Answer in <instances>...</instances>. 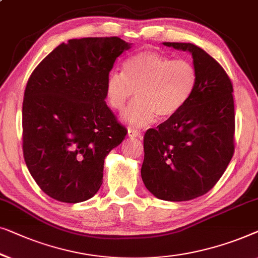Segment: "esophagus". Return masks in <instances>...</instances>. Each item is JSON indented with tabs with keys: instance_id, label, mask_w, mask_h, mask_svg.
I'll use <instances>...</instances> for the list:
<instances>
[{
	"instance_id": "esophagus-1",
	"label": "esophagus",
	"mask_w": 258,
	"mask_h": 258,
	"mask_svg": "<svg viewBox=\"0 0 258 258\" xmlns=\"http://www.w3.org/2000/svg\"><path fill=\"white\" fill-rule=\"evenodd\" d=\"M127 136L130 138H141V133L139 131L134 130V128H128L127 130Z\"/></svg>"
}]
</instances>
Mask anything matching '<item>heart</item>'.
Segmentation results:
<instances>
[{
  "label": "heart",
  "instance_id": "heart-1",
  "mask_svg": "<svg viewBox=\"0 0 258 258\" xmlns=\"http://www.w3.org/2000/svg\"><path fill=\"white\" fill-rule=\"evenodd\" d=\"M197 83L198 71L190 61L147 50L125 60L122 72H110L105 93L110 106L120 112L136 91L137 99L126 110L124 120L145 127L158 117L167 119L182 110Z\"/></svg>",
  "mask_w": 258,
  "mask_h": 258
}]
</instances>
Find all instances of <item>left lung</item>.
I'll use <instances>...</instances> for the list:
<instances>
[{
  "instance_id": "1",
  "label": "left lung",
  "mask_w": 258,
  "mask_h": 258,
  "mask_svg": "<svg viewBox=\"0 0 258 258\" xmlns=\"http://www.w3.org/2000/svg\"><path fill=\"white\" fill-rule=\"evenodd\" d=\"M164 45L190 53L198 83L182 110L145 133L141 177L160 200L189 201L212 189L233 158V84L223 68L199 46Z\"/></svg>"
}]
</instances>
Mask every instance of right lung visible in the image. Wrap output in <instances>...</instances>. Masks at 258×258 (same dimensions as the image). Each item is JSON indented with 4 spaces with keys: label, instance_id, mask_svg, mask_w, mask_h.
I'll list each match as a JSON object with an SVG mask.
<instances>
[{
    "label": "right lung",
    "instance_id": "1",
    "mask_svg": "<svg viewBox=\"0 0 258 258\" xmlns=\"http://www.w3.org/2000/svg\"><path fill=\"white\" fill-rule=\"evenodd\" d=\"M131 45L119 37L70 39L29 78L22 107L24 160L50 198L78 203L99 190L105 158L127 133L105 103V83Z\"/></svg>",
    "mask_w": 258,
    "mask_h": 258
}]
</instances>
